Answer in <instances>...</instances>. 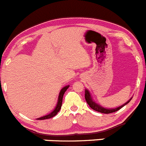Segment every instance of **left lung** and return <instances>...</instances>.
<instances>
[{
    "label": "left lung",
    "mask_w": 146,
    "mask_h": 146,
    "mask_svg": "<svg viewBox=\"0 0 146 146\" xmlns=\"http://www.w3.org/2000/svg\"><path fill=\"white\" fill-rule=\"evenodd\" d=\"M85 99H86V103L89 104V106H90L92 109H94V110L96 111L100 112V113H113V112L117 111H119V109H121L122 107H123L125 105H126L127 104H128V102L131 100V99L129 101H128V102H127L126 103L122 105V106H119V107L116 108V109H104V108L102 107L101 106L98 105L97 104H96L93 100H92V96H91L90 94H89V91H88L87 89H86V90H85Z\"/></svg>",
    "instance_id": "obj_1"
}]
</instances>
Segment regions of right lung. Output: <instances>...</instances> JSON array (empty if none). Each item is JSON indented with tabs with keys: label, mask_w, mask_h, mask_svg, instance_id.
Returning a JSON list of instances; mask_svg holds the SVG:
<instances>
[{
	"label": "right lung",
	"mask_w": 146,
	"mask_h": 146,
	"mask_svg": "<svg viewBox=\"0 0 146 146\" xmlns=\"http://www.w3.org/2000/svg\"><path fill=\"white\" fill-rule=\"evenodd\" d=\"M69 86H70L69 85L68 86H64V87L62 88V90L60 91V95H59V98H58V102H57V106H56V108L54 109V110L53 111L52 113H50V114L46 115V116H42V117L39 118V119H37V120H44V119H50V118L54 117V116H56V115L57 114V113L60 111V109H61V107H62V98H63V96H64V92H65L66 90L68 89Z\"/></svg>",
	"instance_id": "add662e5"
}]
</instances>
